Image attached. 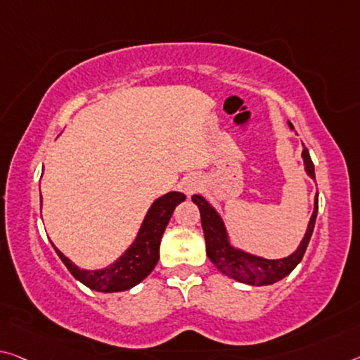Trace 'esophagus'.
I'll use <instances>...</instances> for the list:
<instances>
[{
  "instance_id": "esophagus-1",
  "label": "esophagus",
  "mask_w": 360,
  "mask_h": 360,
  "mask_svg": "<svg viewBox=\"0 0 360 360\" xmlns=\"http://www.w3.org/2000/svg\"><path fill=\"white\" fill-rule=\"evenodd\" d=\"M198 186H200V184H198L197 179H193V178L187 179V181L184 182V191H186L187 195H192V193L198 189Z\"/></svg>"
}]
</instances>
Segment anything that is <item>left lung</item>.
<instances>
[{"instance_id": "1", "label": "left lung", "mask_w": 360, "mask_h": 360, "mask_svg": "<svg viewBox=\"0 0 360 360\" xmlns=\"http://www.w3.org/2000/svg\"><path fill=\"white\" fill-rule=\"evenodd\" d=\"M290 128L293 129L292 123H290ZM303 158L306 173L314 179L316 178L314 163L306 147L303 149ZM192 202L197 205L198 210H200L202 227L205 233V242H207V255L210 261L213 262L222 274H226V276L250 285H271L274 282H278L285 276H288V274L300 264V261L303 259L304 256L307 243L311 240L319 210V202L316 197L314 213L311 216L309 224H307L306 236L293 255H290L287 258L282 259H264L259 258V256L240 252V250H236L232 247L229 240H227V233L219 214L216 213L214 208L211 207L202 195H192Z\"/></svg>"}]
</instances>
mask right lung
Instances as JSON below:
<instances>
[{
	"instance_id": "1",
	"label": "right lung",
	"mask_w": 360,
	"mask_h": 360,
	"mask_svg": "<svg viewBox=\"0 0 360 360\" xmlns=\"http://www.w3.org/2000/svg\"><path fill=\"white\" fill-rule=\"evenodd\" d=\"M184 200L186 195L181 192H168L167 195L157 198L152 203L150 210L147 211V216L142 222L134 243L105 269L83 271L56 247L54 250L72 276L91 290L104 293L124 292V290L133 288L134 285L144 281L153 271L160 258V240H162L163 232L167 229L174 208Z\"/></svg>"
}]
</instances>
